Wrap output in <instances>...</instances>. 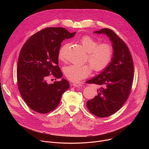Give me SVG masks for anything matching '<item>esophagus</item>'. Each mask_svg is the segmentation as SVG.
Returning a JSON list of instances; mask_svg holds the SVG:
<instances>
[{"instance_id": "1", "label": "esophagus", "mask_w": 149, "mask_h": 149, "mask_svg": "<svg viewBox=\"0 0 149 149\" xmlns=\"http://www.w3.org/2000/svg\"><path fill=\"white\" fill-rule=\"evenodd\" d=\"M73 86L75 87H82V84L79 82H73L72 83Z\"/></svg>"}]
</instances>
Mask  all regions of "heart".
Instances as JSON below:
<instances>
[{"label": "heart", "mask_w": 149, "mask_h": 149, "mask_svg": "<svg viewBox=\"0 0 149 149\" xmlns=\"http://www.w3.org/2000/svg\"><path fill=\"white\" fill-rule=\"evenodd\" d=\"M78 41L85 51L87 52V61L94 71H102L109 64L114 53L111 44L108 42L99 44L98 40L89 35L82 36ZM68 47V44H65L59 50L58 56L62 62L65 61ZM91 67L88 64L70 65L64 68L63 72L68 79L76 82L90 74Z\"/></svg>", "instance_id": "heart-1"}]
</instances>
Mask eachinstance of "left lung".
Returning a JSON list of instances; mask_svg holds the SVG:
<instances>
[{
	"mask_svg": "<svg viewBox=\"0 0 149 149\" xmlns=\"http://www.w3.org/2000/svg\"><path fill=\"white\" fill-rule=\"evenodd\" d=\"M107 35L114 49L111 62L100 74L87 81L98 86L97 95L87 102L89 111L98 117H109L117 112L130 94L134 78L132 56L125 42L111 29L94 32Z\"/></svg>",
	"mask_w": 149,
	"mask_h": 149,
	"instance_id": "8db88e82",
	"label": "left lung"
}]
</instances>
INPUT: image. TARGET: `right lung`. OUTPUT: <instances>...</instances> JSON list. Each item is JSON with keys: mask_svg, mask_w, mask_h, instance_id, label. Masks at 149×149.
I'll list each match as a JSON object with an SVG mask.
<instances>
[{"mask_svg": "<svg viewBox=\"0 0 149 149\" xmlns=\"http://www.w3.org/2000/svg\"><path fill=\"white\" fill-rule=\"evenodd\" d=\"M75 34L63 28H47L31 36L21 49L17 66V87L31 110L41 114L52 111L69 88L65 79L50 84L47 79L51 75L62 77L58 56L61 43Z\"/></svg>", "mask_w": 149, "mask_h": 149, "instance_id": "1", "label": "right lung"}]
</instances>
